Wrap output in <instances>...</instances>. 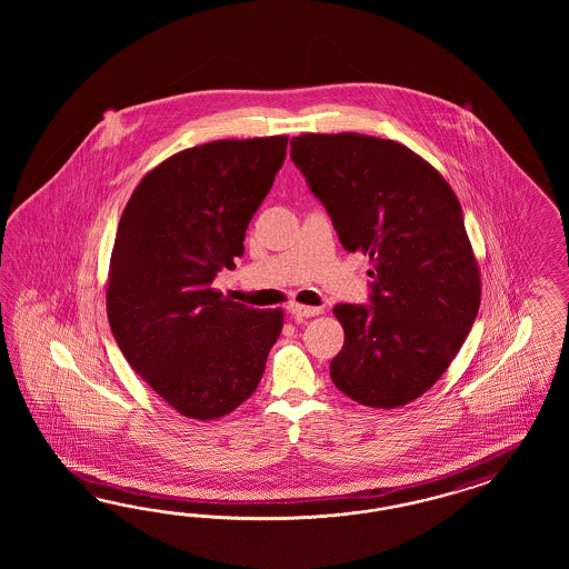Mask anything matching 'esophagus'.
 Wrapping results in <instances>:
<instances>
[{"label":"esophagus","mask_w":569,"mask_h":569,"mask_svg":"<svg viewBox=\"0 0 569 569\" xmlns=\"http://www.w3.org/2000/svg\"><path fill=\"white\" fill-rule=\"evenodd\" d=\"M290 315H292L293 319H305V317H315V315H321L323 312V307H307V305H298V302H292L290 307Z\"/></svg>","instance_id":"esophagus-1"}]
</instances>
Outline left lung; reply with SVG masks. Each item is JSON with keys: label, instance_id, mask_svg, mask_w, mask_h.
Returning a JSON list of instances; mask_svg holds the SVG:
<instances>
[{"label": "left lung", "instance_id": "8db88e82", "mask_svg": "<svg viewBox=\"0 0 569 569\" xmlns=\"http://www.w3.org/2000/svg\"><path fill=\"white\" fill-rule=\"evenodd\" d=\"M292 160L346 250L373 262V305L333 307L345 346L331 381L365 407L409 405L442 378L480 309L461 204L428 160L392 139L300 133Z\"/></svg>", "mask_w": 569, "mask_h": 569}]
</instances>
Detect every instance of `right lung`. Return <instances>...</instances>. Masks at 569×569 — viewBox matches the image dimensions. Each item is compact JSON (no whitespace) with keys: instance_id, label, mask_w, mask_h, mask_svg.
Returning a JSON list of instances; mask_svg holds the SVG:
<instances>
[{"instance_id":"right-lung-1","label":"right lung","mask_w":569,"mask_h":569,"mask_svg":"<svg viewBox=\"0 0 569 569\" xmlns=\"http://www.w3.org/2000/svg\"><path fill=\"white\" fill-rule=\"evenodd\" d=\"M288 136L219 139L146 172L122 210L106 312L131 369L198 421L254 395L283 310L224 298L212 279L243 254L248 223L286 160Z\"/></svg>"}]
</instances>
